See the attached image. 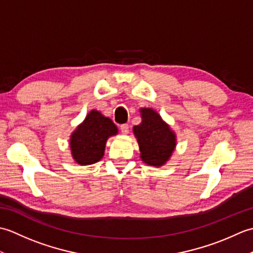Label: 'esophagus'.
Returning a JSON list of instances; mask_svg holds the SVG:
<instances>
[{
  "label": "esophagus",
  "mask_w": 253,
  "mask_h": 253,
  "mask_svg": "<svg viewBox=\"0 0 253 253\" xmlns=\"http://www.w3.org/2000/svg\"><path fill=\"white\" fill-rule=\"evenodd\" d=\"M121 131L124 135L128 133V131H129V126H128V124H123V125H121Z\"/></svg>",
  "instance_id": "1"
}]
</instances>
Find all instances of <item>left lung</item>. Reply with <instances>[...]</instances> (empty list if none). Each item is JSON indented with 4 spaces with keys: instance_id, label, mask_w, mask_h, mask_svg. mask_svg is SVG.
<instances>
[{
    "instance_id": "8db88e82",
    "label": "left lung",
    "mask_w": 253,
    "mask_h": 253,
    "mask_svg": "<svg viewBox=\"0 0 253 253\" xmlns=\"http://www.w3.org/2000/svg\"><path fill=\"white\" fill-rule=\"evenodd\" d=\"M141 116L142 122L133 127L141 159L149 165H163L175 149V133L152 109H142Z\"/></svg>"
}]
</instances>
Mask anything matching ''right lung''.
Segmentation results:
<instances>
[{"label":"right lung","instance_id":"obj_1","mask_svg":"<svg viewBox=\"0 0 253 253\" xmlns=\"http://www.w3.org/2000/svg\"><path fill=\"white\" fill-rule=\"evenodd\" d=\"M116 133L117 128L109 117L91 111L71 137L73 158L80 165L96 163L103 157L107 138Z\"/></svg>","mask_w":253,"mask_h":253}]
</instances>
